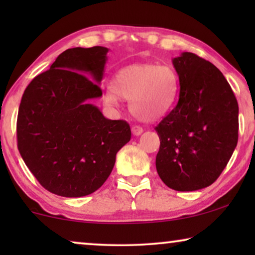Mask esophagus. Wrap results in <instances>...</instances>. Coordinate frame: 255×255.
I'll list each match as a JSON object with an SVG mask.
<instances>
[{
	"instance_id": "34e87169",
	"label": "esophagus",
	"mask_w": 255,
	"mask_h": 255,
	"mask_svg": "<svg viewBox=\"0 0 255 255\" xmlns=\"http://www.w3.org/2000/svg\"><path fill=\"white\" fill-rule=\"evenodd\" d=\"M132 133L133 135H140L142 133V128L138 127V125H134V127H132Z\"/></svg>"
}]
</instances>
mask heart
I'll use <instances>...</instances> for the list:
<instances>
[{"mask_svg":"<svg viewBox=\"0 0 255 255\" xmlns=\"http://www.w3.org/2000/svg\"><path fill=\"white\" fill-rule=\"evenodd\" d=\"M179 94V78L169 66L133 64L115 74L103 102L118 107L121 97L130 100V109L138 120L155 122L173 109Z\"/></svg>","mask_w":255,"mask_h":255,"instance_id":"b5f03b06","label":"heart"}]
</instances>
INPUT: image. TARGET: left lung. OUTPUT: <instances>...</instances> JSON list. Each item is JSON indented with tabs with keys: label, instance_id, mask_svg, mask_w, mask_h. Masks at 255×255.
Instances as JSON below:
<instances>
[{
	"label": "left lung",
	"instance_id": "obj_1",
	"mask_svg": "<svg viewBox=\"0 0 255 255\" xmlns=\"http://www.w3.org/2000/svg\"><path fill=\"white\" fill-rule=\"evenodd\" d=\"M172 61L180 95L155 128L156 172L167 187L194 191L214 183L228 165L238 142L239 108L229 82L211 62L190 52Z\"/></svg>",
	"mask_w": 255,
	"mask_h": 255
}]
</instances>
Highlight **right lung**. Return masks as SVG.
Listing matches in <instances>:
<instances>
[{
  "label": "right lung",
  "mask_w": 255,
  "mask_h": 255,
  "mask_svg": "<svg viewBox=\"0 0 255 255\" xmlns=\"http://www.w3.org/2000/svg\"><path fill=\"white\" fill-rule=\"evenodd\" d=\"M109 48H68L26 87L17 117L20 155L45 189L82 197L109 177L130 125L89 102L102 96Z\"/></svg>",
  "instance_id": "1"
}]
</instances>
